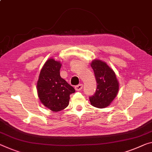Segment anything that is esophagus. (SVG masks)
<instances>
[{
    "label": "esophagus",
    "mask_w": 152,
    "mask_h": 152,
    "mask_svg": "<svg viewBox=\"0 0 152 152\" xmlns=\"http://www.w3.org/2000/svg\"><path fill=\"white\" fill-rule=\"evenodd\" d=\"M82 88H83L82 84H79V85L76 86L75 87V89L76 91H80L81 90V89H82Z\"/></svg>",
    "instance_id": "esophagus-1"
}]
</instances>
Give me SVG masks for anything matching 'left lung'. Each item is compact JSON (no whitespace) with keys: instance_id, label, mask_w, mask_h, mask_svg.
<instances>
[{"instance_id":"obj_1","label":"left lung","mask_w":152,"mask_h":152,"mask_svg":"<svg viewBox=\"0 0 152 152\" xmlns=\"http://www.w3.org/2000/svg\"><path fill=\"white\" fill-rule=\"evenodd\" d=\"M94 71L97 88L94 95L90 96L92 106L97 108H105L116 97L119 90V82L115 73L106 62L94 60L91 63Z\"/></svg>"}]
</instances>
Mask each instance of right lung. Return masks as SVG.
Returning a JSON list of instances; mask_svg holds the SVG:
<instances>
[{
    "mask_svg": "<svg viewBox=\"0 0 152 152\" xmlns=\"http://www.w3.org/2000/svg\"><path fill=\"white\" fill-rule=\"evenodd\" d=\"M62 64L53 58L47 60L41 69L37 89L41 102L52 111H62L69 105L70 95L75 90L60 77Z\"/></svg>",
    "mask_w": 152,
    "mask_h": 152,
    "instance_id": "obj_1",
    "label": "right lung"
}]
</instances>
